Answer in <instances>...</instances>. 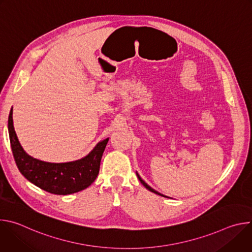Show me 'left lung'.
<instances>
[{
  "instance_id": "8db88e82",
  "label": "left lung",
  "mask_w": 252,
  "mask_h": 252,
  "mask_svg": "<svg viewBox=\"0 0 252 252\" xmlns=\"http://www.w3.org/2000/svg\"><path fill=\"white\" fill-rule=\"evenodd\" d=\"M136 175H137V177H138V179H139V182L142 184V186L143 187H145L147 189H149L150 191H152V192H154V193H156V194H158V195H160V196H163V197H168V196H166V195H163V194H161V193H159L158 191H157V190H155L154 189H152L145 181H142V179H141V177L139 176V174L136 172Z\"/></svg>"
}]
</instances>
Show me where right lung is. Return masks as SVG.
I'll use <instances>...</instances> for the list:
<instances>
[{
	"label": "right lung",
	"mask_w": 252,
	"mask_h": 252,
	"mask_svg": "<svg viewBox=\"0 0 252 252\" xmlns=\"http://www.w3.org/2000/svg\"><path fill=\"white\" fill-rule=\"evenodd\" d=\"M8 130L17 166L29 182L54 194L66 195L89 188L96 178L100 159L109 137L96 143L81 159L68 162H47L29 156L21 146L13 123V107L9 115Z\"/></svg>",
	"instance_id": "1"
}]
</instances>
